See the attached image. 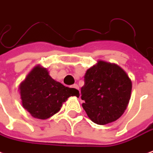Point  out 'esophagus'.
Listing matches in <instances>:
<instances>
[{"label": "esophagus", "instance_id": "obj_1", "mask_svg": "<svg viewBox=\"0 0 153 153\" xmlns=\"http://www.w3.org/2000/svg\"><path fill=\"white\" fill-rule=\"evenodd\" d=\"M72 88H75V89H77V90H79V86L77 85V84H74V85L72 86Z\"/></svg>", "mask_w": 153, "mask_h": 153}]
</instances>
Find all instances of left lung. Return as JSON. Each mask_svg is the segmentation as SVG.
<instances>
[{"instance_id": "obj_1", "label": "left lung", "mask_w": 153, "mask_h": 153, "mask_svg": "<svg viewBox=\"0 0 153 153\" xmlns=\"http://www.w3.org/2000/svg\"><path fill=\"white\" fill-rule=\"evenodd\" d=\"M132 83L128 75L116 64L99 61L88 69L81 88V99L89 118L98 125L118 119L131 98Z\"/></svg>"}]
</instances>
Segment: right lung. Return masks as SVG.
Segmentation results:
<instances>
[{"instance_id": "add662e5", "label": "right lung", "mask_w": 153, "mask_h": 153, "mask_svg": "<svg viewBox=\"0 0 153 153\" xmlns=\"http://www.w3.org/2000/svg\"><path fill=\"white\" fill-rule=\"evenodd\" d=\"M19 90L23 108L39 119H47L57 113L70 97H79L77 89L53 79L48 71L39 65L30 71Z\"/></svg>"}]
</instances>
